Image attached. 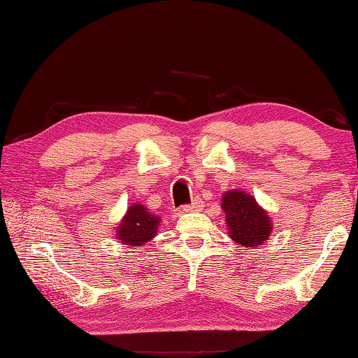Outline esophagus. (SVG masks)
Masks as SVG:
<instances>
[{
    "label": "esophagus",
    "instance_id": "obj_1",
    "mask_svg": "<svg viewBox=\"0 0 358 358\" xmlns=\"http://www.w3.org/2000/svg\"><path fill=\"white\" fill-rule=\"evenodd\" d=\"M203 208V201L200 199H195L191 204H185L181 208V212H194V210H200Z\"/></svg>",
    "mask_w": 358,
    "mask_h": 358
}]
</instances>
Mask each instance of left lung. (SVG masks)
I'll use <instances>...</instances> for the list:
<instances>
[{"label": "left lung", "mask_w": 358, "mask_h": 358, "mask_svg": "<svg viewBox=\"0 0 358 358\" xmlns=\"http://www.w3.org/2000/svg\"><path fill=\"white\" fill-rule=\"evenodd\" d=\"M222 201L229 237L234 241L254 249L268 240L272 232L271 220L254 196L243 191H227Z\"/></svg>", "instance_id": "left-lung-1"}]
</instances>
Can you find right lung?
I'll return each instance as SVG.
<instances>
[{"label":"right lung","mask_w":358,"mask_h":358,"mask_svg":"<svg viewBox=\"0 0 358 358\" xmlns=\"http://www.w3.org/2000/svg\"><path fill=\"white\" fill-rule=\"evenodd\" d=\"M159 218L152 215L143 204L127 209L123 222L117 227V238L129 246H140L155 237Z\"/></svg>","instance_id":"obj_1"}]
</instances>
